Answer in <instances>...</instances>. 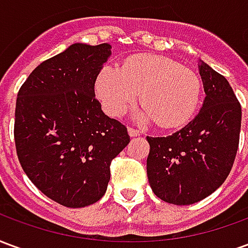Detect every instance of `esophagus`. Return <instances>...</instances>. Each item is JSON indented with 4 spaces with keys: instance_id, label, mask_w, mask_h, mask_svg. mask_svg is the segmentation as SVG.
<instances>
[{
    "instance_id": "obj_1",
    "label": "esophagus",
    "mask_w": 248,
    "mask_h": 248,
    "mask_svg": "<svg viewBox=\"0 0 248 248\" xmlns=\"http://www.w3.org/2000/svg\"><path fill=\"white\" fill-rule=\"evenodd\" d=\"M127 131H129L130 137H138V135H140V130L134 129V127H129V129H127Z\"/></svg>"
}]
</instances>
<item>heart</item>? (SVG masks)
I'll list each match as a JSON object with an SVG mask.
<instances>
[{
  "instance_id": "heart-1",
  "label": "heart",
  "mask_w": 248,
  "mask_h": 248,
  "mask_svg": "<svg viewBox=\"0 0 248 248\" xmlns=\"http://www.w3.org/2000/svg\"><path fill=\"white\" fill-rule=\"evenodd\" d=\"M95 92L111 117L124 115L140 93L145 108L135 119L155 121L161 127L174 129L187 124L197 111L202 81L195 71L171 58L137 54L129 57L121 69L105 66L98 74Z\"/></svg>"
}]
</instances>
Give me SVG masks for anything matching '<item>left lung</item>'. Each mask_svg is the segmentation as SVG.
<instances>
[{"instance_id":"obj_1","label":"left lung","mask_w":248,"mask_h":248,"mask_svg":"<svg viewBox=\"0 0 248 248\" xmlns=\"http://www.w3.org/2000/svg\"><path fill=\"white\" fill-rule=\"evenodd\" d=\"M206 93L195 118L169 137H147V178L153 192L178 206L213 194L229 177L239 146L242 108L222 74L201 62Z\"/></svg>"}]
</instances>
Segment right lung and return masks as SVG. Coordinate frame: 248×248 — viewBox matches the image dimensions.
<instances>
[{
	"label": "right lung",
	"instance_id": "right-lung-1",
	"mask_svg": "<svg viewBox=\"0 0 248 248\" xmlns=\"http://www.w3.org/2000/svg\"><path fill=\"white\" fill-rule=\"evenodd\" d=\"M110 49L73 44L37 66L17 95L19 163L38 190L65 207L105 195L110 163L130 142L126 126L103 113L94 93Z\"/></svg>",
	"mask_w": 248,
	"mask_h": 248
}]
</instances>
